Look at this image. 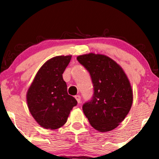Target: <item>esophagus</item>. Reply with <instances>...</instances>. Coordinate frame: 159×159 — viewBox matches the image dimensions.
Here are the masks:
<instances>
[{
  "label": "esophagus",
  "mask_w": 159,
  "mask_h": 159,
  "mask_svg": "<svg viewBox=\"0 0 159 159\" xmlns=\"http://www.w3.org/2000/svg\"><path fill=\"white\" fill-rule=\"evenodd\" d=\"M75 99L77 100L78 103L81 102V96H80L79 95H77V96H75Z\"/></svg>",
  "instance_id": "obj_1"
}]
</instances>
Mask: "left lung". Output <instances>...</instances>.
<instances>
[{"mask_svg": "<svg viewBox=\"0 0 159 159\" xmlns=\"http://www.w3.org/2000/svg\"><path fill=\"white\" fill-rule=\"evenodd\" d=\"M77 60L90 72L93 84L92 99L82 107L85 116L96 130H113L132 107L133 92L129 78L122 67L106 55L90 53L78 56Z\"/></svg>", "mask_w": 159, "mask_h": 159, "instance_id": "obj_1", "label": "left lung"}]
</instances>
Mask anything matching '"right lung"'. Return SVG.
<instances>
[{"label": "right lung", "mask_w": 159, "mask_h": 159, "mask_svg": "<svg viewBox=\"0 0 159 159\" xmlns=\"http://www.w3.org/2000/svg\"><path fill=\"white\" fill-rule=\"evenodd\" d=\"M71 58V55L57 56L45 62L27 90L29 111L38 124L46 129L63 126L77 105L75 98L67 93L63 78Z\"/></svg>", "instance_id": "1"}]
</instances>
